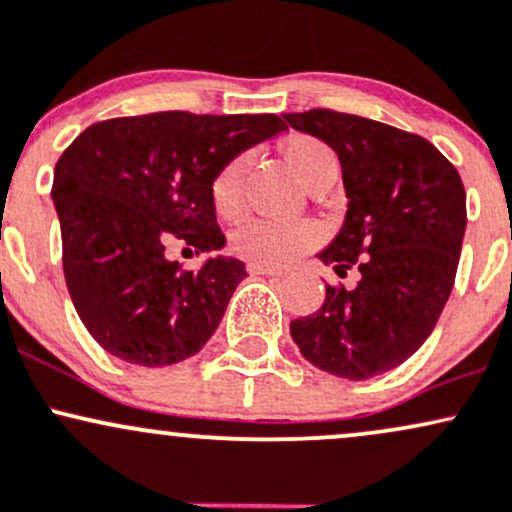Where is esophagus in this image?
Segmentation results:
<instances>
[{
  "mask_svg": "<svg viewBox=\"0 0 512 512\" xmlns=\"http://www.w3.org/2000/svg\"><path fill=\"white\" fill-rule=\"evenodd\" d=\"M249 273H254V275H285L287 271H283V268L263 266V263H249Z\"/></svg>",
  "mask_w": 512,
  "mask_h": 512,
  "instance_id": "34e87169",
  "label": "esophagus"
}]
</instances>
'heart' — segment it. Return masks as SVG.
Masks as SVG:
<instances>
[{"label":"heart","instance_id":"b5f03b06","mask_svg":"<svg viewBox=\"0 0 512 512\" xmlns=\"http://www.w3.org/2000/svg\"><path fill=\"white\" fill-rule=\"evenodd\" d=\"M283 154L287 164L295 169L304 183H309L321 171L336 169L333 149L314 135H292L285 140ZM241 174L244 157H234L215 174L210 186V198L215 210L225 217H234L241 210ZM324 239V229L314 220H273V217H246L232 232V249L241 258L263 266H287L300 258L304 251L314 249Z\"/></svg>","mask_w":512,"mask_h":512}]
</instances>
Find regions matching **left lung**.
<instances>
[{"instance_id": "1", "label": "left lung", "mask_w": 512, "mask_h": 512, "mask_svg": "<svg viewBox=\"0 0 512 512\" xmlns=\"http://www.w3.org/2000/svg\"><path fill=\"white\" fill-rule=\"evenodd\" d=\"M295 130L338 154L348 212L319 258L353 290L326 285L314 314L290 336L319 370L367 380L411 358L433 333L455 285L467 227V193L457 169L426 137L353 113L312 108L285 113Z\"/></svg>"}]
</instances>
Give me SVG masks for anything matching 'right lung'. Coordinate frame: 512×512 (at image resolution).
<instances>
[{"label": "right lung", "instance_id": "right-lung-1", "mask_svg": "<svg viewBox=\"0 0 512 512\" xmlns=\"http://www.w3.org/2000/svg\"><path fill=\"white\" fill-rule=\"evenodd\" d=\"M287 130L273 113L188 111L89 125L55 164L62 271L94 341L125 363L174 365L208 343L246 278L237 258L183 271L164 256L179 239L203 254L225 246L210 186L246 147Z\"/></svg>", "mask_w": 512, "mask_h": 512}]
</instances>
